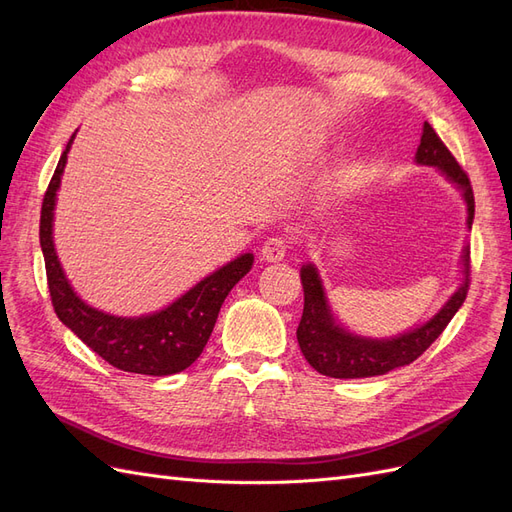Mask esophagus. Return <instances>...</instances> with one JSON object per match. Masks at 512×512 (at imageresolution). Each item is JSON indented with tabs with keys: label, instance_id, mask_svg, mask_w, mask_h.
Wrapping results in <instances>:
<instances>
[{
	"label": "esophagus",
	"instance_id": "34e87169",
	"mask_svg": "<svg viewBox=\"0 0 512 512\" xmlns=\"http://www.w3.org/2000/svg\"><path fill=\"white\" fill-rule=\"evenodd\" d=\"M286 250H288V239L282 235H275L262 243L260 256L265 262H280L286 256Z\"/></svg>",
	"mask_w": 512,
	"mask_h": 512
}]
</instances>
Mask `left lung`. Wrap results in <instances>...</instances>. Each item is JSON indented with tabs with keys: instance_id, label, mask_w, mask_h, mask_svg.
I'll return each instance as SVG.
<instances>
[{
	"instance_id": "obj_1",
	"label": "left lung",
	"mask_w": 512,
	"mask_h": 512,
	"mask_svg": "<svg viewBox=\"0 0 512 512\" xmlns=\"http://www.w3.org/2000/svg\"><path fill=\"white\" fill-rule=\"evenodd\" d=\"M416 162L425 166H438L442 173L453 181L463 192L468 205V226L472 228L474 220V192L468 179V173L459 166L455 156L442 143L429 123L425 121L421 145L416 149ZM463 284L453 294L448 303L440 309L423 327L408 331L393 339H365L352 335L339 327L333 320L331 309L324 297V288L314 265H303V316L297 329V339L301 352L318 374L329 378H369L382 376L395 367H404L416 361L446 329V324L457 314V309L466 301L470 288V250H463Z\"/></svg>"
}]
</instances>
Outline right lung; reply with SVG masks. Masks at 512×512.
<instances>
[{"mask_svg": "<svg viewBox=\"0 0 512 512\" xmlns=\"http://www.w3.org/2000/svg\"><path fill=\"white\" fill-rule=\"evenodd\" d=\"M72 141L74 134L61 153L40 211V245L55 314L83 344L117 369L145 376L177 374L190 367L207 346L224 299L252 269L254 256L241 254L198 282L173 305L151 316L119 318L89 307L68 284L53 245L55 196Z\"/></svg>", "mask_w": 512, "mask_h": 512, "instance_id": "obj_1", "label": "right lung"}]
</instances>
